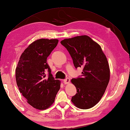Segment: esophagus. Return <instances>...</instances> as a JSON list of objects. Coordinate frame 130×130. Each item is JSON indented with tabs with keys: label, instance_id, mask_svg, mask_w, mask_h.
I'll return each mask as SVG.
<instances>
[{
	"label": "esophagus",
	"instance_id": "obj_1",
	"mask_svg": "<svg viewBox=\"0 0 130 130\" xmlns=\"http://www.w3.org/2000/svg\"><path fill=\"white\" fill-rule=\"evenodd\" d=\"M63 83H64L65 84H68V83H69V82H70V79L69 78H65V79L63 80Z\"/></svg>",
	"mask_w": 130,
	"mask_h": 130
}]
</instances>
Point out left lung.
<instances>
[{"label":"left lung","mask_w":130,"mask_h":130,"mask_svg":"<svg viewBox=\"0 0 130 130\" xmlns=\"http://www.w3.org/2000/svg\"><path fill=\"white\" fill-rule=\"evenodd\" d=\"M68 51L76 69L82 68V74L71 82L77 88L72 101L78 108L87 109L102 98L110 79V69L100 45L87 35L65 39L61 42Z\"/></svg>","instance_id":"left-lung-1"}]
</instances>
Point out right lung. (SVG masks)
<instances>
[{"mask_svg":"<svg viewBox=\"0 0 130 130\" xmlns=\"http://www.w3.org/2000/svg\"><path fill=\"white\" fill-rule=\"evenodd\" d=\"M58 40L40 39L29 45L22 53L16 69V80L20 93L32 107L48 108L60 88L47 63V57L57 46ZM46 71L48 78H45Z\"/></svg>","mask_w":130,"mask_h":130,"instance_id":"1","label":"right lung"}]
</instances>
